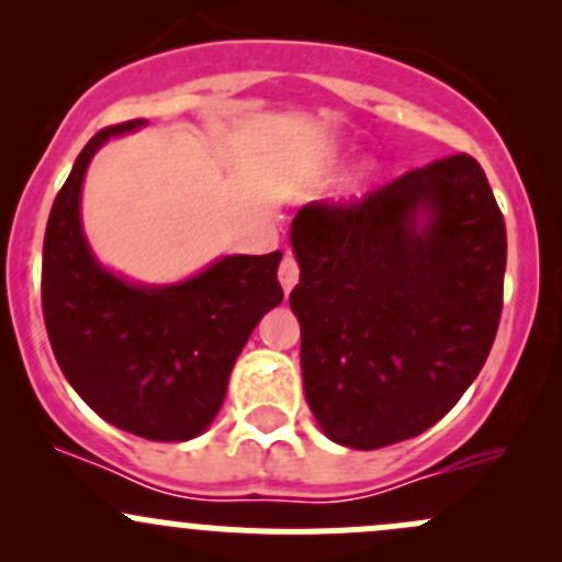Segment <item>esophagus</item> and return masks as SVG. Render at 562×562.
I'll use <instances>...</instances> for the list:
<instances>
[{
    "label": "esophagus",
    "instance_id": "1",
    "mask_svg": "<svg viewBox=\"0 0 562 562\" xmlns=\"http://www.w3.org/2000/svg\"><path fill=\"white\" fill-rule=\"evenodd\" d=\"M296 282H299V263H296V258H293V255L288 252L285 258H282V263H280V285H282V291L291 293Z\"/></svg>",
    "mask_w": 562,
    "mask_h": 562
}]
</instances>
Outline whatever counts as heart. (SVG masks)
<instances>
[{
	"label": "heart",
	"instance_id": "heart-1",
	"mask_svg": "<svg viewBox=\"0 0 562 562\" xmlns=\"http://www.w3.org/2000/svg\"><path fill=\"white\" fill-rule=\"evenodd\" d=\"M378 173H381V168H378L375 160H361L348 181V201H364L372 187H375Z\"/></svg>",
	"mask_w": 562,
	"mask_h": 562
}]
</instances>
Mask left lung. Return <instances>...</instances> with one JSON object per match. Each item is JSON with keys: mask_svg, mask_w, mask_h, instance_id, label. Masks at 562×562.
I'll use <instances>...</instances> for the list:
<instances>
[{"mask_svg": "<svg viewBox=\"0 0 562 562\" xmlns=\"http://www.w3.org/2000/svg\"><path fill=\"white\" fill-rule=\"evenodd\" d=\"M304 396L328 440L372 451L438 424L484 367L506 223L479 162L446 157L291 225Z\"/></svg>", "mask_w": 562, "mask_h": 562, "instance_id": "left-lung-1", "label": "left lung"}]
</instances>
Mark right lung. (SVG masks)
Segmentation results:
<instances>
[{"mask_svg": "<svg viewBox=\"0 0 562 562\" xmlns=\"http://www.w3.org/2000/svg\"><path fill=\"white\" fill-rule=\"evenodd\" d=\"M146 124L100 130L56 195L43 241V315L67 383L100 418L184 443L212 427L249 334L282 302V252L220 255L166 285L108 269L83 234V179L108 138Z\"/></svg>", "mask_w": 562, "mask_h": 562, "instance_id": "obj_1", "label": "right lung"}]
</instances>
